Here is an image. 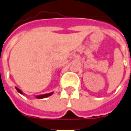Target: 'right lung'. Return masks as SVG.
<instances>
[{
    "instance_id": "obj_1",
    "label": "right lung",
    "mask_w": 131,
    "mask_h": 131,
    "mask_svg": "<svg viewBox=\"0 0 131 131\" xmlns=\"http://www.w3.org/2000/svg\"><path fill=\"white\" fill-rule=\"evenodd\" d=\"M16 90L18 91L19 93L20 94H24V93L22 92V91L20 90V89H19L18 88H17V87H15ZM53 94V92H52V93H47V94H43V95H36V97L38 99H43V98H46V97H48L50 96V95H52Z\"/></svg>"
}]
</instances>
